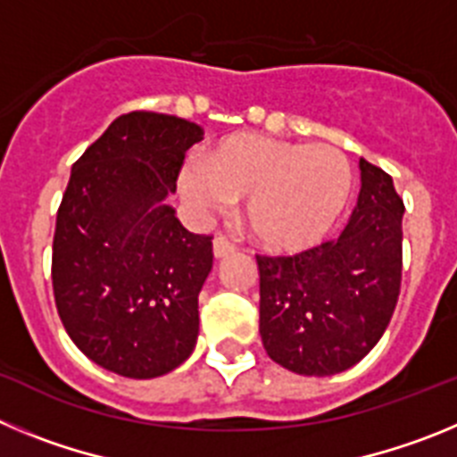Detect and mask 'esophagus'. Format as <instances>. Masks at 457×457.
Listing matches in <instances>:
<instances>
[{
    "label": "esophagus",
    "instance_id": "esophagus-1",
    "mask_svg": "<svg viewBox=\"0 0 457 457\" xmlns=\"http://www.w3.org/2000/svg\"><path fill=\"white\" fill-rule=\"evenodd\" d=\"M212 252H215V258L220 261V258L231 256V253L236 252V247H233L226 237H215V242H212Z\"/></svg>",
    "mask_w": 457,
    "mask_h": 457
}]
</instances>
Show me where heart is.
Listing matches in <instances>:
<instances>
[{
	"label": "heart",
	"instance_id": "1",
	"mask_svg": "<svg viewBox=\"0 0 457 457\" xmlns=\"http://www.w3.org/2000/svg\"><path fill=\"white\" fill-rule=\"evenodd\" d=\"M180 194L201 217L245 199V224L268 252L309 249L332 231L353 196V167L329 144L265 135L224 137L180 171Z\"/></svg>",
	"mask_w": 457,
	"mask_h": 457
}]
</instances>
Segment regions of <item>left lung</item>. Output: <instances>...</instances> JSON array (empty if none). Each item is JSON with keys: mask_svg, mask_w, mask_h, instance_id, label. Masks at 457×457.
Segmentation results:
<instances>
[{"mask_svg": "<svg viewBox=\"0 0 457 457\" xmlns=\"http://www.w3.org/2000/svg\"><path fill=\"white\" fill-rule=\"evenodd\" d=\"M357 205L337 240L297 256H256L261 338L297 375L353 369L382 338L401 293L403 212L389 173L359 160Z\"/></svg>", "mask_w": 457, "mask_h": 457, "instance_id": "obj_1", "label": "left lung"}]
</instances>
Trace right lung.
<instances>
[{"mask_svg": "<svg viewBox=\"0 0 457 457\" xmlns=\"http://www.w3.org/2000/svg\"><path fill=\"white\" fill-rule=\"evenodd\" d=\"M201 135L179 116H119L72 164L56 212L59 318L91 361L123 378L167 375L196 348L212 237L189 233L167 201Z\"/></svg>", "mask_w": 457, "mask_h": 457, "instance_id": "1", "label": "right lung"}]
</instances>
